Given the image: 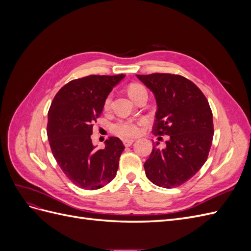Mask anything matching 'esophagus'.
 Segmentation results:
<instances>
[{"label": "esophagus", "mask_w": 251, "mask_h": 251, "mask_svg": "<svg viewBox=\"0 0 251 251\" xmlns=\"http://www.w3.org/2000/svg\"><path fill=\"white\" fill-rule=\"evenodd\" d=\"M133 142H134V139H125L124 140V144L126 147H131Z\"/></svg>", "instance_id": "esophagus-1"}]
</instances>
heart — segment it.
<instances>
[{"label":"heart","mask_w":251,"mask_h":251,"mask_svg":"<svg viewBox=\"0 0 251 251\" xmlns=\"http://www.w3.org/2000/svg\"><path fill=\"white\" fill-rule=\"evenodd\" d=\"M142 92H147L146 88H144L140 83H131L127 87V93L131 96L132 100H134L135 97L139 95ZM112 97L109 95L104 100L103 107L107 110L110 108ZM146 123L144 119H120L116 121L115 124L112 126V132L116 134L120 137H134V136L138 135L140 132V126Z\"/></svg>","instance_id":"heart-1"}]
</instances>
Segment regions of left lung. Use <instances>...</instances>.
Wrapping results in <instances>:
<instances>
[{
	"instance_id": "8db88e82",
	"label": "left lung",
	"mask_w": 251,
	"mask_h": 251,
	"mask_svg": "<svg viewBox=\"0 0 251 251\" xmlns=\"http://www.w3.org/2000/svg\"><path fill=\"white\" fill-rule=\"evenodd\" d=\"M154 93L155 135H168L164 149L158 142L144 163L151 183L164 188L182 185L198 173L208 157L214 137L209 103L193 81L176 74L136 75Z\"/></svg>"
}]
</instances>
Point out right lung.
<instances>
[{
  "label": "right lung",
  "mask_w": 251,
  "mask_h": 251,
  "mask_svg": "<svg viewBox=\"0 0 251 251\" xmlns=\"http://www.w3.org/2000/svg\"><path fill=\"white\" fill-rule=\"evenodd\" d=\"M125 76L89 75L71 80L50 105L47 135L52 154L68 179L80 188L98 189L116 176L123 141L110 137L103 150H97L91 135L104 100Z\"/></svg>",
  "instance_id": "add662e5"
}]
</instances>
